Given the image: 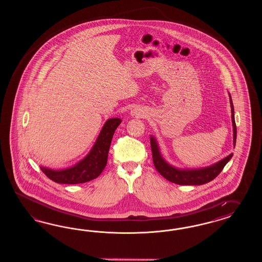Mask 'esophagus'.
Segmentation results:
<instances>
[{
	"label": "esophagus",
	"instance_id": "1",
	"mask_svg": "<svg viewBox=\"0 0 262 262\" xmlns=\"http://www.w3.org/2000/svg\"><path fill=\"white\" fill-rule=\"evenodd\" d=\"M143 111H140V110H138V108H135L134 111H132V115L133 116H142Z\"/></svg>",
	"mask_w": 262,
	"mask_h": 262
}]
</instances>
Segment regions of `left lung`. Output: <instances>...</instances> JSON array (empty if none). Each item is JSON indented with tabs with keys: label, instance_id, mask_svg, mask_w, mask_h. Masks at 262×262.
I'll list each match as a JSON object with an SVG mask.
<instances>
[{
	"label": "left lung",
	"instance_id": "left-lung-1",
	"mask_svg": "<svg viewBox=\"0 0 262 262\" xmlns=\"http://www.w3.org/2000/svg\"><path fill=\"white\" fill-rule=\"evenodd\" d=\"M230 108H231V122L233 129V146L235 147L236 143V125L234 120V108L233 103L230 95ZM151 142L152 161L156 169L159 171V174L164 177L171 183L180 184V185H202L209 183L221 173L223 168L230 161L233 154H230L225 159L216 162L209 166L198 168V169H183L173 166L168 163L165 159L162 157L159 150V143L156 137L152 135L150 136Z\"/></svg>",
	"mask_w": 262,
	"mask_h": 262
}]
</instances>
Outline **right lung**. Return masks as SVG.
I'll return each mask as SVG.
<instances>
[{
    "instance_id": "right-lung-1",
    "label": "right lung",
    "mask_w": 262,
    "mask_h": 262,
    "mask_svg": "<svg viewBox=\"0 0 262 262\" xmlns=\"http://www.w3.org/2000/svg\"><path fill=\"white\" fill-rule=\"evenodd\" d=\"M121 122L117 117L106 120L90 151L75 165L59 170L44 166L40 169L50 180L63 184L88 183L98 178L106 165L111 140Z\"/></svg>"
}]
</instances>
